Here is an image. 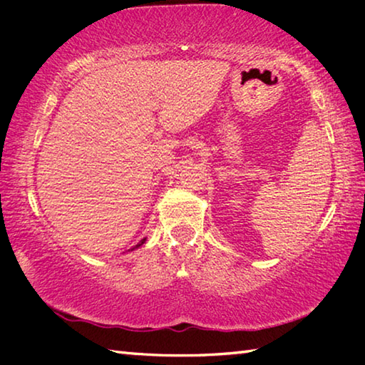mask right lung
<instances>
[{
    "mask_svg": "<svg viewBox=\"0 0 365 365\" xmlns=\"http://www.w3.org/2000/svg\"><path fill=\"white\" fill-rule=\"evenodd\" d=\"M145 240H146V238H143V240H141V242H140V243H138L137 246H135V248H138V246H141V245H143V243H145ZM135 248H132V250H135Z\"/></svg>",
    "mask_w": 365,
    "mask_h": 365,
    "instance_id": "obj_1",
    "label": "right lung"
}]
</instances>
